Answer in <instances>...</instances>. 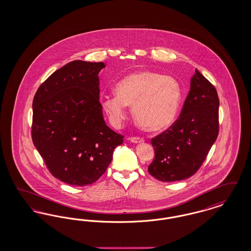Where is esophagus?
<instances>
[{
  "label": "esophagus",
  "mask_w": 251,
  "mask_h": 251,
  "mask_svg": "<svg viewBox=\"0 0 251 251\" xmlns=\"http://www.w3.org/2000/svg\"><path fill=\"white\" fill-rule=\"evenodd\" d=\"M129 140L131 141V143L134 144H141L144 143L143 138H140V137H131V138H129Z\"/></svg>",
  "instance_id": "esophagus-1"
}]
</instances>
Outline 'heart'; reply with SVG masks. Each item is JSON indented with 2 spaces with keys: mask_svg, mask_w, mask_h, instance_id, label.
<instances>
[{
  "mask_svg": "<svg viewBox=\"0 0 251 251\" xmlns=\"http://www.w3.org/2000/svg\"><path fill=\"white\" fill-rule=\"evenodd\" d=\"M114 95H103L100 104L115 126L125 120L127 108L144 130L162 131L175 120L180 100L181 87L177 79L151 71L134 72L117 84Z\"/></svg>",
  "mask_w": 251,
  "mask_h": 251,
  "instance_id": "b5f03b06",
  "label": "heart"
}]
</instances>
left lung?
Instances as JSON below:
<instances>
[{
	"mask_svg": "<svg viewBox=\"0 0 251 251\" xmlns=\"http://www.w3.org/2000/svg\"><path fill=\"white\" fill-rule=\"evenodd\" d=\"M216 89L197 69L180 116L151 139L155 158L149 173L162 181L188 179L201 167L218 135Z\"/></svg>",
	"mask_w": 251,
	"mask_h": 251,
	"instance_id": "left-lung-1",
	"label": "left lung"
}]
</instances>
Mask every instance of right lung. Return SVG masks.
<instances>
[{"mask_svg": "<svg viewBox=\"0 0 251 251\" xmlns=\"http://www.w3.org/2000/svg\"><path fill=\"white\" fill-rule=\"evenodd\" d=\"M103 62L75 60L41 84L33 100L32 139L53 177L70 185L95 182L123 136L111 130L100 103Z\"/></svg>", "mask_w": 251, "mask_h": 251, "instance_id": "right-lung-1", "label": "right lung"}]
</instances>
